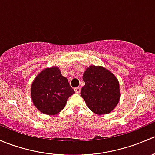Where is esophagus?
<instances>
[{
  "label": "esophagus",
  "instance_id": "34e87169",
  "mask_svg": "<svg viewBox=\"0 0 155 155\" xmlns=\"http://www.w3.org/2000/svg\"><path fill=\"white\" fill-rule=\"evenodd\" d=\"M74 90H75V92H76V93H77V94L80 93V91H81V88H80V87H75Z\"/></svg>",
  "mask_w": 155,
  "mask_h": 155
}]
</instances>
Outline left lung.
Masks as SVG:
<instances>
[{
	"mask_svg": "<svg viewBox=\"0 0 155 155\" xmlns=\"http://www.w3.org/2000/svg\"><path fill=\"white\" fill-rule=\"evenodd\" d=\"M85 85L81 96L94 113H109L120 100L119 83L110 71L103 67L90 66L82 76Z\"/></svg>",
	"mask_w": 155,
	"mask_h": 155,
	"instance_id": "1",
	"label": "left lung"
}]
</instances>
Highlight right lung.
Segmentation results:
<instances>
[{
	"label": "right lung",
	"mask_w": 155,
	"mask_h": 155,
	"mask_svg": "<svg viewBox=\"0 0 155 155\" xmlns=\"http://www.w3.org/2000/svg\"><path fill=\"white\" fill-rule=\"evenodd\" d=\"M75 93L57 67L46 68L35 78L31 85V98L34 106L43 113L55 115L65 107Z\"/></svg>",
	"instance_id": "right-lung-1"
}]
</instances>
